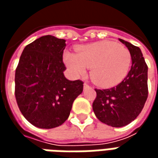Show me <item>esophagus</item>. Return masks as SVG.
I'll list each match as a JSON object with an SVG mask.
<instances>
[{"mask_svg": "<svg viewBox=\"0 0 158 158\" xmlns=\"http://www.w3.org/2000/svg\"><path fill=\"white\" fill-rule=\"evenodd\" d=\"M87 87H89L88 84H87V83H85V84H84V88H87Z\"/></svg>", "mask_w": 158, "mask_h": 158, "instance_id": "esophagus-1", "label": "esophagus"}]
</instances>
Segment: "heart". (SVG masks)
Here are the masks:
<instances>
[{"mask_svg":"<svg viewBox=\"0 0 158 158\" xmlns=\"http://www.w3.org/2000/svg\"><path fill=\"white\" fill-rule=\"evenodd\" d=\"M64 62L73 75L83 76L90 68V77L102 87L114 86L128 75L132 57L125 46L102 40L76 49V54L66 52Z\"/></svg>","mask_w":158,"mask_h":158,"instance_id":"1","label":"heart"}]
</instances>
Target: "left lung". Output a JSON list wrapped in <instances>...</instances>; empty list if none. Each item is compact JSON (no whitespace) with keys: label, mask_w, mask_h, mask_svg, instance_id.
<instances>
[{"label":"left lung","mask_w":158,"mask_h":158,"mask_svg":"<svg viewBox=\"0 0 158 158\" xmlns=\"http://www.w3.org/2000/svg\"><path fill=\"white\" fill-rule=\"evenodd\" d=\"M131 54L132 66L122 82L111 89H96L92 107L97 118L112 127H123L134 121L142 111L148 96V67L140 49L122 39Z\"/></svg>","instance_id":"1"}]
</instances>
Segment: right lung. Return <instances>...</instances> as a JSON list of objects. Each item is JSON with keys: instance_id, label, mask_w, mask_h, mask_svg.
I'll list each match as a JSON object with an SVG mask.
<instances>
[{"instance_id": "obj_1", "label": "right lung", "mask_w": 158, "mask_h": 158, "mask_svg": "<svg viewBox=\"0 0 158 158\" xmlns=\"http://www.w3.org/2000/svg\"><path fill=\"white\" fill-rule=\"evenodd\" d=\"M66 40L45 35L26 45L15 73V96L20 112L31 124L52 129L68 119L83 91L81 80L65 78L62 62Z\"/></svg>"}]
</instances>
